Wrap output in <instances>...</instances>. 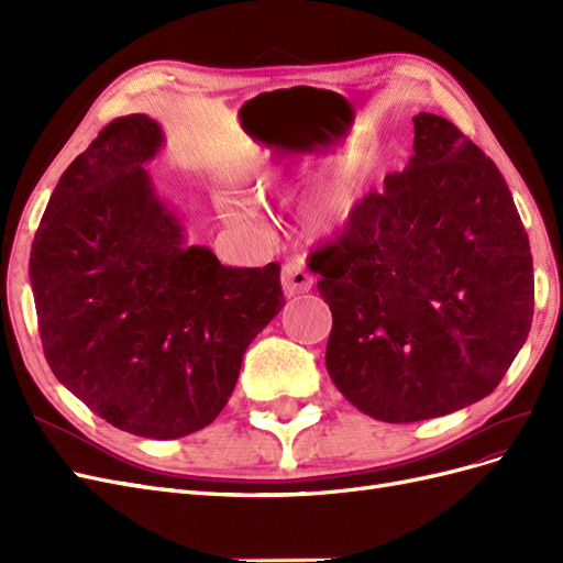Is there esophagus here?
Here are the masks:
<instances>
[{
    "label": "esophagus",
    "mask_w": 563,
    "mask_h": 563,
    "mask_svg": "<svg viewBox=\"0 0 563 563\" xmlns=\"http://www.w3.org/2000/svg\"><path fill=\"white\" fill-rule=\"evenodd\" d=\"M282 284H284V291L300 294V291H310L312 277L308 275V269H305L302 263L291 261V263H286L282 269Z\"/></svg>",
    "instance_id": "obj_1"
}]
</instances>
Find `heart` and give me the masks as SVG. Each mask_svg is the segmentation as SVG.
<instances>
[{"instance_id": "1", "label": "heart", "mask_w": 563, "mask_h": 563, "mask_svg": "<svg viewBox=\"0 0 563 563\" xmlns=\"http://www.w3.org/2000/svg\"><path fill=\"white\" fill-rule=\"evenodd\" d=\"M354 209V183L347 178L333 180L327 190H323L312 203L308 213H305V223L308 230L317 236H327L343 228ZM228 218H240L242 209H236L234 203H225L223 207Z\"/></svg>"}]
</instances>
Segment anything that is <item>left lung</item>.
Masks as SVG:
<instances>
[{
  "instance_id": "left-lung-1",
  "label": "left lung",
  "mask_w": 563,
  "mask_h": 563,
  "mask_svg": "<svg viewBox=\"0 0 563 563\" xmlns=\"http://www.w3.org/2000/svg\"><path fill=\"white\" fill-rule=\"evenodd\" d=\"M413 155L310 255L333 314L327 368L385 422L488 397L526 343L533 258L498 166L449 119L413 117Z\"/></svg>"
}]
</instances>
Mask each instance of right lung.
Listing matches in <instances>:
<instances>
[{
	"instance_id": "1",
	"label": "right lung",
	"mask_w": 563,
	"mask_h": 563,
	"mask_svg": "<svg viewBox=\"0 0 563 563\" xmlns=\"http://www.w3.org/2000/svg\"><path fill=\"white\" fill-rule=\"evenodd\" d=\"M162 145L147 114L98 133L46 203L30 284L58 383L119 430L178 439L223 411L284 294L279 263L228 267L185 244L145 168Z\"/></svg>"
}]
</instances>
